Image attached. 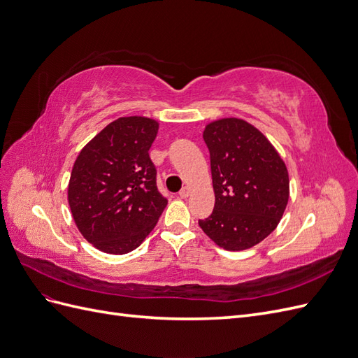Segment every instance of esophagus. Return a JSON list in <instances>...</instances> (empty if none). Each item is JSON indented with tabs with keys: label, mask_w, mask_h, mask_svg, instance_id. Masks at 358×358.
Returning a JSON list of instances; mask_svg holds the SVG:
<instances>
[{
	"label": "esophagus",
	"mask_w": 358,
	"mask_h": 358,
	"mask_svg": "<svg viewBox=\"0 0 358 358\" xmlns=\"http://www.w3.org/2000/svg\"><path fill=\"white\" fill-rule=\"evenodd\" d=\"M189 196V188L188 187H183L180 191H179V197L180 199H187Z\"/></svg>",
	"instance_id": "obj_1"
}]
</instances>
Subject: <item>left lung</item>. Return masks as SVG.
Wrapping results in <instances>:
<instances>
[{"label": "left lung", "mask_w": 358, "mask_h": 358, "mask_svg": "<svg viewBox=\"0 0 358 358\" xmlns=\"http://www.w3.org/2000/svg\"><path fill=\"white\" fill-rule=\"evenodd\" d=\"M210 154L215 208L201 230L227 251L248 249L272 233L289 196L288 171L272 143L243 119L204 128Z\"/></svg>", "instance_id": "8db88e82"}]
</instances>
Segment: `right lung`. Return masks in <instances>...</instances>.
<instances>
[{
	"label": "right lung",
	"mask_w": 358,
	"mask_h": 358,
	"mask_svg": "<svg viewBox=\"0 0 358 358\" xmlns=\"http://www.w3.org/2000/svg\"><path fill=\"white\" fill-rule=\"evenodd\" d=\"M158 122L119 117L86 145L76 159L69 204L86 241L107 254H128L152 231L167 199L157 188L149 149Z\"/></svg>",
	"instance_id": "add662e5"
}]
</instances>
